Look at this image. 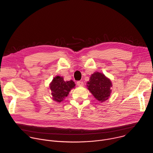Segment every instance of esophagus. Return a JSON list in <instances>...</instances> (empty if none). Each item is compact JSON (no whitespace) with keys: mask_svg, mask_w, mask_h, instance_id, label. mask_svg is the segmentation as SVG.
<instances>
[{"mask_svg":"<svg viewBox=\"0 0 153 153\" xmlns=\"http://www.w3.org/2000/svg\"><path fill=\"white\" fill-rule=\"evenodd\" d=\"M77 85L79 87H82V86H84V82H83L82 81H77Z\"/></svg>","mask_w":153,"mask_h":153,"instance_id":"1","label":"esophagus"}]
</instances>
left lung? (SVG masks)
I'll return each mask as SVG.
<instances>
[{"instance_id": "8db88e82", "label": "left lung", "mask_w": 153, "mask_h": 153, "mask_svg": "<svg viewBox=\"0 0 153 153\" xmlns=\"http://www.w3.org/2000/svg\"><path fill=\"white\" fill-rule=\"evenodd\" d=\"M88 90L94 98L102 102L108 99L112 93V82L103 73L94 72L91 75L90 80L87 83Z\"/></svg>"}]
</instances>
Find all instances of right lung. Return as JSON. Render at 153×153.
Masks as SVG:
<instances>
[{
  "instance_id": "right-lung-1",
  "label": "right lung",
  "mask_w": 153,
  "mask_h": 153,
  "mask_svg": "<svg viewBox=\"0 0 153 153\" xmlns=\"http://www.w3.org/2000/svg\"><path fill=\"white\" fill-rule=\"evenodd\" d=\"M73 80L65 81L62 76H55L49 84L52 100L57 102H60L68 96L70 91L75 87Z\"/></svg>"
}]
</instances>
